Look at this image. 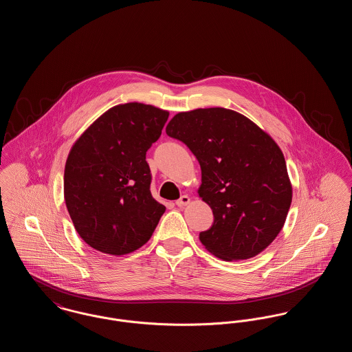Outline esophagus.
<instances>
[{
  "label": "esophagus",
  "instance_id": "34e87169",
  "mask_svg": "<svg viewBox=\"0 0 352 352\" xmlns=\"http://www.w3.org/2000/svg\"><path fill=\"white\" fill-rule=\"evenodd\" d=\"M190 203V197L188 195H182L178 201H175V204L178 206V207H184V206H187Z\"/></svg>",
  "mask_w": 352,
  "mask_h": 352
}]
</instances>
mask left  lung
Segmentation results:
<instances>
[{
    "mask_svg": "<svg viewBox=\"0 0 352 352\" xmlns=\"http://www.w3.org/2000/svg\"><path fill=\"white\" fill-rule=\"evenodd\" d=\"M166 134L187 145L201 165L198 195L214 214L211 228L199 234L206 250L226 261L264 251L283 230L293 194L274 140L226 108L179 112Z\"/></svg>",
    "mask_w": 352,
    "mask_h": 352,
    "instance_id": "1",
    "label": "left lung"
}]
</instances>
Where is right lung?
I'll return each instance as SVG.
<instances>
[{
	"label": "right lung",
	"instance_id": "obj_1",
	"mask_svg": "<svg viewBox=\"0 0 352 352\" xmlns=\"http://www.w3.org/2000/svg\"><path fill=\"white\" fill-rule=\"evenodd\" d=\"M168 118L153 105L120 104L72 145L65 201L75 230L94 250L121 256L151 239L166 207L151 197L146 151Z\"/></svg>",
	"mask_w": 352,
	"mask_h": 352
}]
</instances>
